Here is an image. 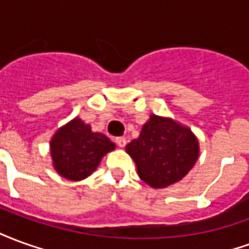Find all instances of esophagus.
Instances as JSON below:
<instances>
[{"mask_svg": "<svg viewBox=\"0 0 249 249\" xmlns=\"http://www.w3.org/2000/svg\"><path fill=\"white\" fill-rule=\"evenodd\" d=\"M116 144L120 146V148H124L126 145V140H125V137H116Z\"/></svg>", "mask_w": 249, "mask_h": 249, "instance_id": "esophagus-1", "label": "esophagus"}]
</instances>
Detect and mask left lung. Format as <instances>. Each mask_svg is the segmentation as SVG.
Here are the masks:
<instances>
[{
    "label": "left lung",
    "instance_id": "obj_1",
    "mask_svg": "<svg viewBox=\"0 0 249 249\" xmlns=\"http://www.w3.org/2000/svg\"><path fill=\"white\" fill-rule=\"evenodd\" d=\"M126 152L135 160L142 181L153 188H165L180 181L195 165L198 142L191 129L152 114L140 137L126 145Z\"/></svg>",
    "mask_w": 249,
    "mask_h": 249
}]
</instances>
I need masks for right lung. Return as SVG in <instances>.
Here are the masks:
<instances>
[{
    "mask_svg": "<svg viewBox=\"0 0 249 249\" xmlns=\"http://www.w3.org/2000/svg\"><path fill=\"white\" fill-rule=\"evenodd\" d=\"M114 144L101 133H93L90 126L80 119L56 132L51 141L53 165L68 180H82L98 167L105 153L113 151Z\"/></svg>",
    "mask_w": 249,
    "mask_h": 249,
    "instance_id": "right-lung-1",
    "label": "right lung"
}]
</instances>
